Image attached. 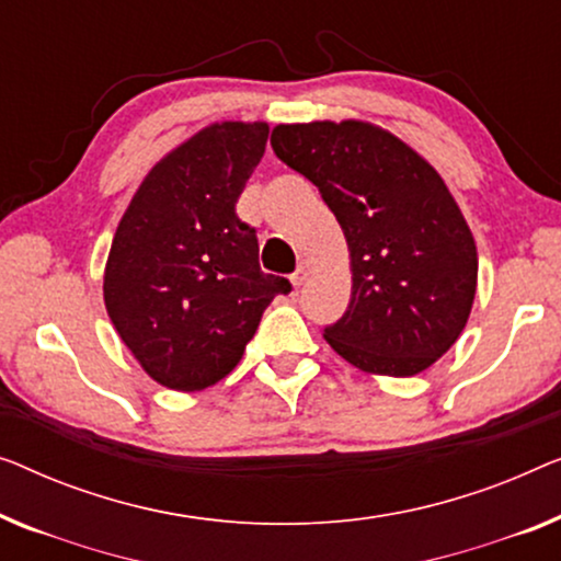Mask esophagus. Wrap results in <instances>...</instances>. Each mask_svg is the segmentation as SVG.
<instances>
[{"label":"esophagus","instance_id":"34e87169","mask_svg":"<svg viewBox=\"0 0 561 561\" xmlns=\"http://www.w3.org/2000/svg\"><path fill=\"white\" fill-rule=\"evenodd\" d=\"M306 278H308V263H300L298 271H296L294 275H290V283H294L296 288H300V286H304V283H306Z\"/></svg>","mask_w":561,"mask_h":561}]
</instances>
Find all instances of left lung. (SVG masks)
Returning a JSON list of instances; mask_svg holds the SVG:
<instances>
[{"label": "left lung", "instance_id": "obj_1", "mask_svg": "<svg viewBox=\"0 0 561 561\" xmlns=\"http://www.w3.org/2000/svg\"><path fill=\"white\" fill-rule=\"evenodd\" d=\"M271 144L319 186L352 257V300L323 339L367 375L425 371L466 329L478 283L476 240L443 176L364 121L280 124Z\"/></svg>", "mask_w": 561, "mask_h": 561}]
</instances>
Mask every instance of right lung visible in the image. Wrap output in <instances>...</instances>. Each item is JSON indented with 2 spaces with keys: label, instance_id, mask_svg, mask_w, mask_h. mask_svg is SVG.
Returning a JSON list of instances; mask_svg holds the SVG:
<instances>
[{
  "label": "right lung",
  "instance_id": "right-lung-1",
  "mask_svg": "<svg viewBox=\"0 0 561 561\" xmlns=\"http://www.w3.org/2000/svg\"><path fill=\"white\" fill-rule=\"evenodd\" d=\"M267 131L202 128L146 174L113 234L105 311L146 375L176 392L230 375L267 304L290 290L261 271L255 230L234 213Z\"/></svg>",
  "mask_w": 561,
  "mask_h": 561
}]
</instances>
